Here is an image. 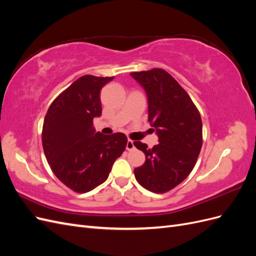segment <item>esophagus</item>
<instances>
[{
    "label": "esophagus",
    "mask_w": 256,
    "mask_h": 256,
    "mask_svg": "<svg viewBox=\"0 0 256 256\" xmlns=\"http://www.w3.org/2000/svg\"><path fill=\"white\" fill-rule=\"evenodd\" d=\"M127 150H132L134 148V143L132 140H128L127 141V145H126Z\"/></svg>",
    "instance_id": "esophagus-1"
}]
</instances>
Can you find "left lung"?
I'll return each instance as SVG.
<instances>
[{
	"mask_svg": "<svg viewBox=\"0 0 256 256\" xmlns=\"http://www.w3.org/2000/svg\"><path fill=\"white\" fill-rule=\"evenodd\" d=\"M130 74L146 92L148 122L159 138L152 148L134 142L145 154L144 164L134 168L136 180L147 190L164 193L184 182L194 168L203 144L202 120L187 92L164 69Z\"/></svg>",
	"mask_w": 256,
	"mask_h": 256,
	"instance_id": "obj_1",
	"label": "left lung"
}]
</instances>
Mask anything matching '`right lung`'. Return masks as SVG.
Returning a JSON list of instances; mask_svg holds the SVG:
<instances>
[{
  "label": "right lung",
  "mask_w": 256,
  "mask_h": 256,
  "mask_svg": "<svg viewBox=\"0 0 256 256\" xmlns=\"http://www.w3.org/2000/svg\"><path fill=\"white\" fill-rule=\"evenodd\" d=\"M114 76H83L53 100L42 126V147L58 180L85 193L108 180L114 161L127 145L122 134L96 132L92 120L102 115L100 90Z\"/></svg>",
  "instance_id": "obj_1"
}]
</instances>
